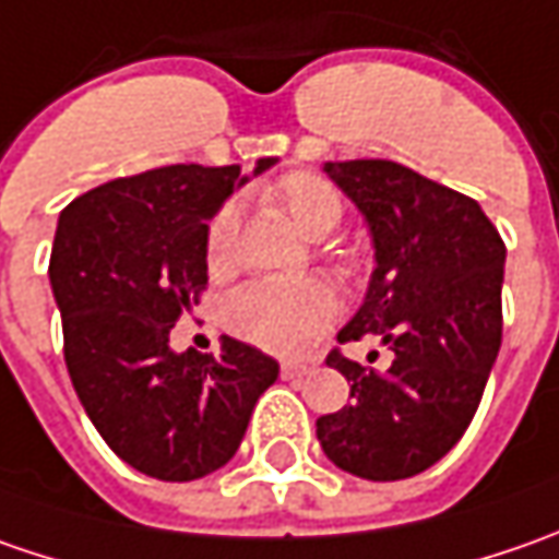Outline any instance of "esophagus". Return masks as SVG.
<instances>
[{"mask_svg": "<svg viewBox=\"0 0 559 559\" xmlns=\"http://www.w3.org/2000/svg\"><path fill=\"white\" fill-rule=\"evenodd\" d=\"M280 373H283V379H301V376L311 373V367L308 364H295V360H283Z\"/></svg>", "mask_w": 559, "mask_h": 559, "instance_id": "esophagus-1", "label": "esophagus"}]
</instances>
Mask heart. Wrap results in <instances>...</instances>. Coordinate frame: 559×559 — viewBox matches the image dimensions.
I'll use <instances>...</instances> for the list:
<instances>
[{
  "label": "heart",
  "mask_w": 559,
  "mask_h": 559,
  "mask_svg": "<svg viewBox=\"0 0 559 559\" xmlns=\"http://www.w3.org/2000/svg\"><path fill=\"white\" fill-rule=\"evenodd\" d=\"M298 233L320 239L342 221V199L333 186L308 174H292L270 189ZM236 236L233 207H221L207 224V264L211 270L229 267ZM335 317V295L323 280H261L239 289L226 305V320L236 333L276 355H305L326 333Z\"/></svg>",
  "instance_id": "obj_1"
}]
</instances>
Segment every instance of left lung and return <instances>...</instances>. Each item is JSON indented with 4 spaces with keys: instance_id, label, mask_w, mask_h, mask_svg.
Returning a JSON list of instances; mask_svg holds the SVG:
<instances>
[{
    "instance_id": "1",
    "label": "left lung",
    "mask_w": 559,
    "mask_h": 559,
    "mask_svg": "<svg viewBox=\"0 0 559 559\" xmlns=\"http://www.w3.org/2000/svg\"><path fill=\"white\" fill-rule=\"evenodd\" d=\"M323 174L364 214L376 267L338 342L376 335L392 367L376 373L338 352L352 404L317 419L330 461L370 483L439 463L466 432L501 348L507 248L473 199L395 162H326Z\"/></svg>"
}]
</instances>
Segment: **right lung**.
<instances>
[{
	"instance_id": "add662e5",
	"label": "right lung",
	"mask_w": 559,
	"mask_h": 559,
	"mask_svg": "<svg viewBox=\"0 0 559 559\" xmlns=\"http://www.w3.org/2000/svg\"><path fill=\"white\" fill-rule=\"evenodd\" d=\"M273 164L261 158L254 177ZM246 183L239 164H170L96 186L58 217L49 280L76 397L120 461L162 483L233 461L280 376L229 335L221 355L170 348L207 283V221Z\"/></svg>"
}]
</instances>
